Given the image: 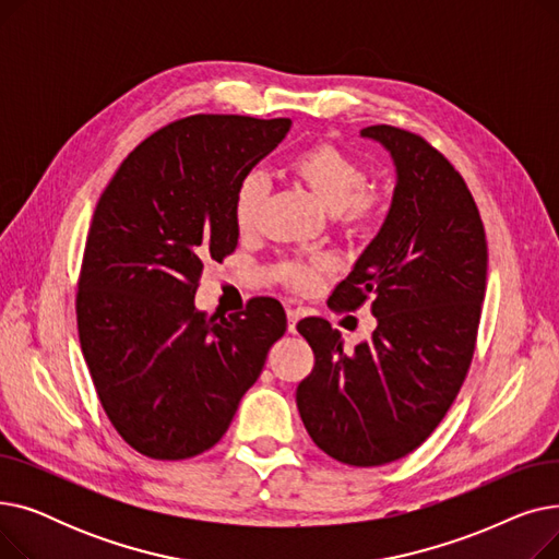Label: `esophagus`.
<instances>
[{
  "label": "esophagus",
  "instance_id": "esophagus-1",
  "mask_svg": "<svg viewBox=\"0 0 559 559\" xmlns=\"http://www.w3.org/2000/svg\"><path fill=\"white\" fill-rule=\"evenodd\" d=\"M299 319H301V310H292V308L287 310V333H292V335L297 333Z\"/></svg>",
  "mask_w": 559,
  "mask_h": 559
}]
</instances>
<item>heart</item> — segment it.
I'll list each match as a JSON object with an SVG mask.
<instances>
[{
  "label": "heart",
  "instance_id": "b5f03b06",
  "mask_svg": "<svg viewBox=\"0 0 559 559\" xmlns=\"http://www.w3.org/2000/svg\"><path fill=\"white\" fill-rule=\"evenodd\" d=\"M289 174L348 233H369L385 217V197L378 190L365 188L362 165L337 150L335 144L319 142L306 146L289 160ZM267 194L270 183L262 171H249L240 181L233 197V219L240 233L255 230ZM329 272L331 262L324 258H283L274 264V276L297 292L314 289Z\"/></svg>",
  "mask_w": 559,
  "mask_h": 559
}]
</instances>
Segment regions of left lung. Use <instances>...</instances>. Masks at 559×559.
<instances>
[{"label":"left lung","instance_id":"1","mask_svg":"<svg viewBox=\"0 0 559 559\" xmlns=\"http://www.w3.org/2000/svg\"><path fill=\"white\" fill-rule=\"evenodd\" d=\"M396 169L388 217L335 287L331 308L371 304L376 331L354 350L326 319L299 321L314 369L297 388L312 442L350 466L421 447L455 401L474 358L487 287V240L462 176L409 131H360Z\"/></svg>","mask_w":559,"mask_h":559}]
</instances>
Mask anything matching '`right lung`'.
<instances>
[{
	"label": "right lung",
	"instance_id": "obj_1",
	"mask_svg": "<svg viewBox=\"0 0 559 559\" xmlns=\"http://www.w3.org/2000/svg\"><path fill=\"white\" fill-rule=\"evenodd\" d=\"M292 122L192 115L140 142L87 230L76 324L115 430L138 453L186 460L215 447L287 329L276 299L209 317L203 262L238 247L233 197Z\"/></svg>",
	"mask_w": 559,
	"mask_h": 559
}]
</instances>
